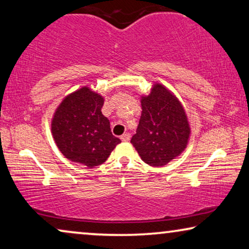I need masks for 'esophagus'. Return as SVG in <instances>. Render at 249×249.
I'll return each mask as SVG.
<instances>
[{"instance_id":"1","label":"esophagus","mask_w":249,"mask_h":249,"mask_svg":"<svg viewBox=\"0 0 249 249\" xmlns=\"http://www.w3.org/2000/svg\"><path fill=\"white\" fill-rule=\"evenodd\" d=\"M129 139H131V135H129L128 133H125V134L121 136V140H122V141H124V142L129 141Z\"/></svg>"}]
</instances>
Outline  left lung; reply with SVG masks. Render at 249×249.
<instances>
[{
    "label": "left lung",
    "mask_w": 249,
    "mask_h": 249,
    "mask_svg": "<svg viewBox=\"0 0 249 249\" xmlns=\"http://www.w3.org/2000/svg\"><path fill=\"white\" fill-rule=\"evenodd\" d=\"M142 114L131 143L145 163L161 167L179 156L190 138L187 116L179 101L162 85L142 97Z\"/></svg>",
    "instance_id": "obj_1"
}]
</instances>
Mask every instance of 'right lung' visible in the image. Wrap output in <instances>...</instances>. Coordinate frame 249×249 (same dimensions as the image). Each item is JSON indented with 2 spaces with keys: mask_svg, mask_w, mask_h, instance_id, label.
<instances>
[{
  "mask_svg": "<svg viewBox=\"0 0 249 249\" xmlns=\"http://www.w3.org/2000/svg\"><path fill=\"white\" fill-rule=\"evenodd\" d=\"M104 98L87 87L69 94L52 121L56 145L65 158L88 168L104 163L121 140L101 114Z\"/></svg>",
  "mask_w": 249,
  "mask_h": 249,
  "instance_id": "right-lung-1",
  "label": "right lung"
}]
</instances>
